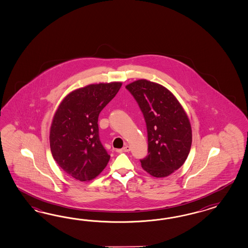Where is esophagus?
<instances>
[{
	"instance_id": "obj_1",
	"label": "esophagus",
	"mask_w": 248,
	"mask_h": 248,
	"mask_svg": "<svg viewBox=\"0 0 248 248\" xmlns=\"http://www.w3.org/2000/svg\"><path fill=\"white\" fill-rule=\"evenodd\" d=\"M130 150H131L130 146L125 145V146L123 148V149H121V150H117V153H127V152H130Z\"/></svg>"
}]
</instances>
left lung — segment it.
Wrapping results in <instances>:
<instances>
[{"mask_svg": "<svg viewBox=\"0 0 248 248\" xmlns=\"http://www.w3.org/2000/svg\"><path fill=\"white\" fill-rule=\"evenodd\" d=\"M126 88L137 101L146 122L148 156L141 167L155 178H164L187 160L192 130L181 103L168 88L147 79H138Z\"/></svg>", "mask_w": 248, "mask_h": 248, "instance_id": "1", "label": "left lung"}]
</instances>
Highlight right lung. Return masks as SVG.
<instances>
[{
  "label": "right lung",
  "mask_w": 248,
  "mask_h": 248,
  "mask_svg": "<svg viewBox=\"0 0 248 248\" xmlns=\"http://www.w3.org/2000/svg\"><path fill=\"white\" fill-rule=\"evenodd\" d=\"M122 82L90 84L67 94L51 122L49 145L57 164L75 180L90 181L103 171L110 155L101 144L98 115Z\"/></svg>",
  "instance_id": "1"
}]
</instances>
